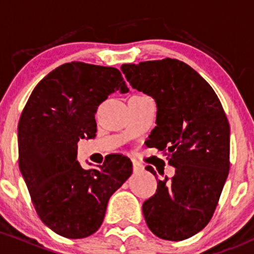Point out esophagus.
Wrapping results in <instances>:
<instances>
[{
  "mask_svg": "<svg viewBox=\"0 0 254 254\" xmlns=\"http://www.w3.org/2000/svg\"><path fill=\"white\" fill-rule=\"evenodd\" d=\"M132 164H133V171H134V172H139V171H142L143 169H144L142 164H139L138 161L133 160Z\"/></svg>",
  "mask_w": 254,
  "mask_h": 254,
  "instance_id": "obj_1",
  "label": "esophagus"
}]
</instances>
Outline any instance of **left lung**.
Wrapping results in <instances>:
<instances>
[{
  "label": "left lung",
  "instance_id": "8db88e82",
  "mask_svg": "<svg viewBox=\"0 0 254 254\" xmlns=\"http://www.w3.org/2000/svg\"><path fill=\"white\" fill-rule=\"evenodd\" d=\"M121 70L130 87L155 100L156 127L146 145L166 150L175 167L174 177L159 180L143 203L146 225L160 239L182 241L209 223L229 175L226 115L204 78L179 60L122 64Z\"/></svg>",
  "mask_w": 254,
  "mask_h": 254
}]
</instances>
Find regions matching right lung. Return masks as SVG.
I'll return each mask as SVG.
<instances>
[{
    "label": "right lung",
    "instance_id": "add662e5",
    "mask_svg": "<svg viewBox=\"0 0 254 254\" xmlns=\"http://www.w3.org/2000/svg\"><path fill=\"white\" fill-rule=\"evenodd\" d=\"M128 93L112 67L72 62L50 72L31 93L18 125L19 170L39 218L67 239L98 231L109 199L132 175L126 156L84 170L77 143L95 137V112L109 95Z\"/></svg>",
    "mask_w": 254,
    "mask_h": 254
}]
</instances>
